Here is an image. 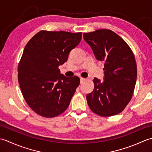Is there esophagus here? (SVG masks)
<instances>
[{"mask_svg":"<svg viewBox=\"0 0 152 152\" xmlns=\"http://www.w3.org/2000/svg\"><path fill=\"white\" fill-rule=\"evenodd\" d=\"M85 80H86V78H82V77H81V78H80V83H82L83 82L85 81Z\"/></svg>","mask_w":152,"mask_h":152,"instance_id":"34e87169","label":"esophagus"}]
</instances>
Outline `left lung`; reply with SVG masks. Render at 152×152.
<instances>
[{
    "instance_id": "8db88e82",
    "label": "left lung",
    "mask_w": 152,
    "mask_h": 152,
    "mask_svg": "<svg viewBox=\"0 0 152 152\" xmlns=\"http://www.w3.org/2000/svg\"><path fill=\"white\" fill-rule=\"evenodd\" d=\"M99 61H104V81L95 78L94 89L87 95L90 109L101 116L118 114L133 94L137 76V63L127 44L110 30L83 34Z\"/></svg>"
}]
</instances>
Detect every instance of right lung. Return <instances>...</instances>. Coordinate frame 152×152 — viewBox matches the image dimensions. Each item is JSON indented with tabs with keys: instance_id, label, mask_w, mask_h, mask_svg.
<instances>
[{
	"instance_id": "1",
	"label": "right lung",
	"mask_w": 152,
	"mask_h": 152,
	"mask_svg": "<svg viewBox=\"0 0 152 152\" xmlns=\"http://www.w3.org/2000/svg\"><path fill=\"white\" fill-rule=\"evenodd\" d=\"M82 39V33L41 31L28 42L18 64V82L29 107L38 115L62 114L80 84L78 76L68 78L58 69Z\"/></svg>"
}]
</instances>
